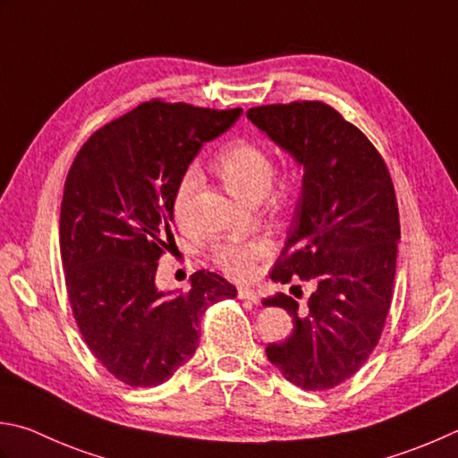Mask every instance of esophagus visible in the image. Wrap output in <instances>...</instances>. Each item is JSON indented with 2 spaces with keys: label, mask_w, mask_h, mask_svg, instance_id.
I'll use <instances>...</instances> for the list:
<instances>
[{
  "label": "esophagus",
  "mask_w": 458,
  "mask_h": 458,
  "mask_svg": "<svg viewBox=\"0 0 458 458\" xmlns=\"http://www.w3.org/2000/svg\"><path fill=\"white\" fill-rule=\"evenodd\" d=\"M238 298L240 300H248V301H252V303L259 301V295L252 288H240L238 290Z\"/></svg>",
  "instance_id": "34e87169"
}]
</instances>
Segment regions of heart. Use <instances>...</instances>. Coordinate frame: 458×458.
I'll return each mask as SVG.
<instances>
[{
  "label": "heart",
  "instance_id": "b5f03b06",
  "mask_svg": "<svg viewBox=\"0 0 458 458\" xmlns=\"http://www.w3.org/2000/svg\"><path fill=\"white\" fill-rule=\"evenodd\" d=\"M218 174L226 182L232 192L242 200L256 202L270 192L276 165L270 150L252 140H236L220 152L216 160ZM200 186V168L196 165L188 166L182 176L178 178L173 196V214L174 220L186 226L191 220V208L194 194ZM270 254V244L262 238L248 242H218L210 248V259L214 266L234 277V280H246L254 274L256 264Z\"/></svg>",
  "mask_w": 458,
  "mask_h": 458
}]
</instances>
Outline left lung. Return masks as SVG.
Instances as JSON below:
<instances>
[{"label":"left lung","mask_w":458,"mask_h":458,"mask_svg":"<svg viewBox=\"0 0 458 458\" xmlns=\"http://www.w3.org/2000/svg\"><path fill=\"white\" fill-rule=\"evenodd\" d=\"M246 114L303 166L270 277L310 282L311 293L303 306L285 293L264 300L293 318L292 335L267 345L266 355L298 387L334 389L371 355L391 308L401 238L395 188L377 148L334 106L295 101Z\"/></svg>","instance_id":"left-lung-1"}]
</instances>
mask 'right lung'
I'll return each mask as SVG.
<instances>
[{"label":"right lung","instance_id":"add662e5","mask_svg":"<svg viewBox=\"0 0 458 458\" xmlns=\"http://www.w3.org/2000/svg\"><path fill=\"white\" fill-rule=\"evenodd\" d=\"M240 114L155 98L93 132L69 168L59 244L71 310L98 363L131 387L173 377L199 347L206 308L236 298L214 272L192 274L186 293L155 277L178 178Z\"/></svg>","mask_w":458,"mask_h":458}]
</instances>
